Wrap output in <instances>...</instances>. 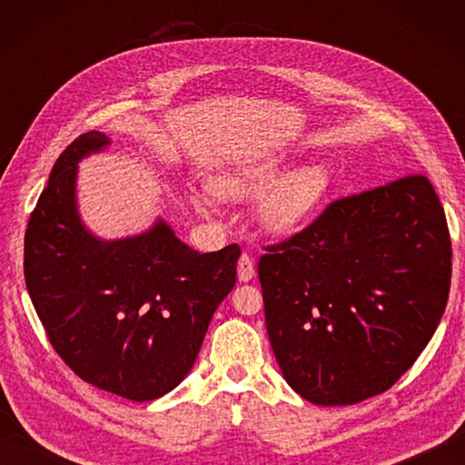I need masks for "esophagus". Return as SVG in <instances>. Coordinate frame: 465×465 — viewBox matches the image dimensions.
<instances>
[{"label":"esophagus","mask_w":465,"mask_h":465,"mask_svg":"<svg viewBox=\"0 0 465 465\" xmlns=\"http://www.w3.org/2000/svg\"><path fill=\"white\" fill-rule=\"evenodd\" d=\"M255 273V265L253 260L250 258L248 253H242L240 255V262H238V278L240 282H250Z\"/></svg>","instance_id":"1"}]
</instances>
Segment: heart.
Here are the masks:
<instances>
[{
    "mask_svg": "<svg viewBox=\"0 0 465 465\" xmlns=\"http://www.w3.org/2000/svg\"><path fill=\"white\" fill-rule=\"evenodd\" d=\"M288 170V157L270 153L225 170L212 182V190L223 200H252L262 193L255 217L262 230L278 238L293 235L322 210L331 190L333 173L325 163H305Z\"/></svg>",
    "mask_w": 465,
    "mask_h": 465,
    "instance_id": "obj_1",
    "label": "heart"
}]
</instances>
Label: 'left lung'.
<instances>
[{
    "label": "left lung",
    "instance_id": "1",
    "mask_svg": "<svg viewBox=\"0 0 465 465\" xmlns=\"http://www.w3.org/2000/svg\"><path fill=\"white\" fill-rule=\"evenodd\" d=\"M258 263L285 381L315 406L390 390L446 310L451 240L426 175L341 197Z\"/></svg>",
    "mask_w": 465,
    "mask_h": 465
}]
</instances>
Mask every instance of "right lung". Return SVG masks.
<instances>
[{
    "label": "right lung",
    "mask_w": 465,
    "mask_h": 465,
    "mask_svg": "<svg viewBox=\"0 0 465 465\" xmlns=\"http://www.w3.org/2000/svg\"><path fill=\"white\" fill-rule=\"evenodd\" d=\"M110 142L87 132L57 157L25 230V285L74 373L125 400L152 401L193 368L213 312L233 290L242 250L195 252L162 217L130 238L94 235L77 210V163Z\"/></svg>",
    "instance_id": "add662e5"
}]
</instances>
